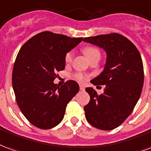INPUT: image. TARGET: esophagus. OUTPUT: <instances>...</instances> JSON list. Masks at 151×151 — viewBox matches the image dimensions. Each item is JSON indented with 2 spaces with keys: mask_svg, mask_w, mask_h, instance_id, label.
<instances>
[{
  "mask_svg": "<svg viewBox=\"0 0 151 151\" xmlns=\"http://www.w3.org/2000/svg\"><path fill=\"white\" fill-rule=\"evenodd\" d=\"M80 89L81 90V91H84V89H85V87L83 86V85H82V84H80Z\"/></svg>",
  "mask_w": 151,
  "mask_h": 151,
  "instance_id": "esophagus-1",
  "label": "esophagus"
}]
</instances>
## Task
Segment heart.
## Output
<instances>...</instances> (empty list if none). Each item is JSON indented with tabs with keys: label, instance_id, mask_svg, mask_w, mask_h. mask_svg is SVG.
I'll return each instance as SVG.
<instances>
[{
	"label": "heart",
	"instance_id": "heart-1",
	"mask_svg": "<svg viewBox=\"0 0 151 151\" xmlns=\"http://www.w3.org/2000/svg\"><path fill=\"white\" fill-rule=\"evenodd\" d=\"M82 50H83V54L86 55L87 58L90 61H92V59H100V58H101V50H100L99 48L95 47V46H86V47H83ZM72 58H73V52L71 50H70V51L66 53V55H65V62L67 63H71V60H72ZM73 77L76 80L80 81V82H83V81L86 80V76L83 74H82V73H80V72L75 73L73 75Z\"/></svg>",
	"mask_w": 151,
	"mask_h": 151
}]
</instances>
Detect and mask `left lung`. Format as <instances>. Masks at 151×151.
Returning a JSON list of instances; mask_svg holds the SVG:
<instances>
[{
    "label": "left lung",
    "mask_w": 151,
    "mask_h": 151,
    "mask_svg": "<svg viewBox=\"0 0 151 151\" xmlns=\"http://www.w3.org/2000/svg\"><path fill=\"white\" fill-rule=\"evenodd\" d=\"M103 48L107 54L104 71L91 80L94 85H105L98 95L92 88H85L90 101L84 106L87 121L102 130L122 125L134 110L144 82L143 63L134 44L125 36L112 33L83 38Z\"/></svg>",
    "instance_id": "1"
}]
</instances>
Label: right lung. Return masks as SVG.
Wrapping results in <instances>:
<instances>
[{
  "label": "right lung",
  "mask_w": 151,
  "mask_h": 151,
  "mask_svg": "<svg viewBox=\"0 0 151 151\" xmlns=\"http://www.w3.org/2000/svg\"><path fill=\"white\" fill-rule=\"evenodd\" d=\"M83 38L44 31L35 35L20 49L12 74L17 105L32 125L49 129L59 125L68 102L79 92V84L68 80L54 83L57 71L65 68V55Z\"/></svg>",
  "instance_id": "obj_1"
}]
</instances>
